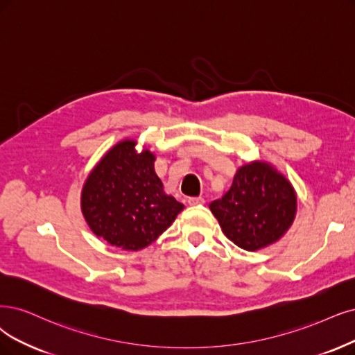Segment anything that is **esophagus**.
<instances>
[{"mask_svg": "<svg viewBox=\"0 0 355 355\" xmlns=\"http://www.w3.org/2000/svg\"><path fill=\"white\" fill-rule=\"evenodd\" d=\"M187 202H189L190 206H200V205L205 203V199L199 196V198H189Z\"/></svg>", "mask_w": 355, "mask_h": 355, "instance_id": "1", "label": "esophagus"}]
</instances>
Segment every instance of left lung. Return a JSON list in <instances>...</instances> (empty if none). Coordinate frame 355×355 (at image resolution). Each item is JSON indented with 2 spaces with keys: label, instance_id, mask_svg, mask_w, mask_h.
<instances>
[{
  "label": "left lung",
  "instance_id": "1",
  "mask_svg": "<svg viewBox=\"0 0 355 355\" xmlns=\"http://www.w3.org/2000/svg\"><path fill=\"white\" fill-rule=\"evenodd\" d=\"M209 209L235 245L257 252L279 241L297 215L291 181L266 161L241 165L230 190Z\"/></svg>",
  "mask_w": 355,
  "mask_h": 355
}]
</instances>
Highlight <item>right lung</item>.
<instances>
[{
	"instance_id": "1",
	"label": "right lung",
	"mask_w": 355,
	"mask_h": 355,
	"mask_svg": "<svg viewBox=\"0 0 355 355\" xmlns=\"http://www.w3.org/2000/svg\"><path fill=\"white\" fill-rule=\"evenodd\" d=\"M136 146L133 139L114 144L90 171L80 194L90 231L127 252L152 244L184 209L164 191L155 153Z\"/></svg>"
}]
</instances>
